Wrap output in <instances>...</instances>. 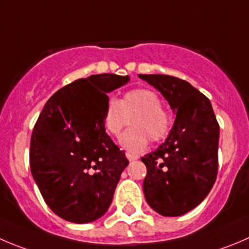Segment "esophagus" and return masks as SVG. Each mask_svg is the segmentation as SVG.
<instances>
[{"label":"esophagus","mask_w":249,"mask_h":249,"mask_svg":"<svg viewBox=\"0 0 249 249\" xmlns=\"http://www.w3.org/2000/svg\"><path fill=\"white\" fill-rule=\"evenodd\" d=\"M126 158L128 159L129 161H134V160H137V159H138V156H137V155H133V154L127 153V154H126Z\"/></svg>","instance_id":"esophagus-1"}]
</instances>
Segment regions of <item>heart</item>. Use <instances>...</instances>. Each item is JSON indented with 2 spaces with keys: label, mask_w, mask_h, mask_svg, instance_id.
<instances>
[{
  "label": "heart",
  "mask_w": 249,
  "mask_h": 249,
  "mask_svg": "<svg viewBox=\"0 0 249 249\" xmlns=\"http://www.w3.org/2000/svg\"><path fill=\"white\" fill-rule=\"evenodd\" d=\"M162 100L150 89H134L121 100L108 98L103 113V126L106 133L116 137L131 118V129L118 139L121 148L129 153H141L148 142H160L171 131V116L162 108Z\"/></svg>",
  "instance_id": "obj_1"
}]
</instances>
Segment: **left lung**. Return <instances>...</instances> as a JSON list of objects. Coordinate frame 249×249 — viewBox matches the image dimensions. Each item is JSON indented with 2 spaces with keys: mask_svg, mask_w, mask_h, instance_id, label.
Masks as SVG:
<instances>
[{
  "mask_svg": "<svg viewBox=\"0 0 249 249\" xmlns=\"http://www.w3.org/2000/svg\"><path fill=\"white\" fill-rule=\"evenodd\" d=\"M162 94L176 113L165 143L146 154L143 191L162 216H179L199 205L217 175L219 123L210 100L186 80L165 74H139Z\"/></svg>",
  "mask_w": 249,
  "mask_h": 249,
  "instance_id": "left-lung-1",
  "label": "left lung"
}]
</instances>
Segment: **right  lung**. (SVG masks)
Instances as JSON below:
<instances>
[{
    "mask_svg": "<svg viewBox=\"0 0 249 249\" xmlns=\"http://www.w3.org/2000/svg\"><path fill=\"white\" fill-rule=\"evenodd\" d=\"M129 75L93 74L74 80L47 100L30 141V169L50 209L87 224L107 212L128 165L103 126L107 94Z\"/></svg>",
    "mask_w": 249,
    "mask_h": 249,
    "instance_id": "1",
    "label": "right lung"
}]
</instances>
